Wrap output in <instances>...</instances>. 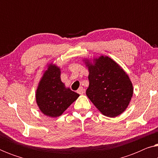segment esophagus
I'll return each instance as SVG.
<instances>
[{"instance_id":"obj_1","label":"esophagus","mask_w":158,"mask_h":158,"mask_svg":"<svg viewBox=\"0 0 158 158\" xmlns=\"http://www.w3.org/2000/svg\"><path fill=\"white\" fill-rule=\"evenodd\" d=\"M77 92L79 94L82 95V94H83L84 93H85V89H84V88H83V87H80V88H78V90H77Z\"/></svg>"}]
</instances>
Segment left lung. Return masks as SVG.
Returning <instances> with one entry per match:
<instances>
[{
  "label": "left lung",
  "instance_id": "left-lung-1",
  "mask_svg": "<svg viewBox=\"0 0 158 158\" xmlns=\"http://www.w3.org/2000/svg\"><path fill=\"white\" fill-rule=\"evenodd\" d=\"M88 67L89 86L86 95L101 114L116 117L122 114L133 95V85L129 77L119 64L101 55L90 60H83Z\"/></svg>",
  "mask_w": 158,
  "mask_h": 158
}]
</instances>
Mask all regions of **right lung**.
Returning a JSON list of instances; mask_svg holds the SVG:
<instances>
[{
    "instance_id": "1",
    "label": "right lung",
    "mask_w": 158,
    "mask_h": 158,
    "mask_svg": "<svg viewBox=\"0 0 158 158\" xmlns=\"http://www.w3.org/2000/svg\"><path fill=\"white\" fill-rule=\"evenodd\" d=\"M61 71L55 64H49L36 90L39 109L45 116L56 118L78 98L80 95L66 88L60 78Z\"/></svg>"
}]
</instances>
